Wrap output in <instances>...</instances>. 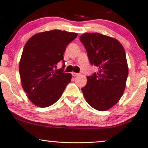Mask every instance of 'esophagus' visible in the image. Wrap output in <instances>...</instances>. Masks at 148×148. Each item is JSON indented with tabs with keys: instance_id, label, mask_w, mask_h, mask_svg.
Wrapping results in <instances>:
<instances>
[{
	"instance_id": "esophagus-1",
	"label": "esophagus",
	"mask_w": 148,
	"mask_h": 148,
	"mask_svg": "<svg viewBox=\"0 0 148 148\" xmlns=\"http://www.w3.org/2000/svg\"><path fill=\"white\" fill-rule=\"evenodd\" d=\"M79 75V73H75V72H73L72 73V75L74 76V77Z\"/></svg>"
}]
</instances>
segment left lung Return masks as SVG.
Returning a JSON list of instances; mask_svg holds the SVG:
<instances>
[{
	"label": "left lung",
	"mask_w": 148,
	"mask_h": 148,
	"mask_svg": "<svg viewBox=\"0 0 148 148\" xmlns=\"http://www.w3.org/2000/svg\"><path fill=\"white\" fill-rule=\"evenodd\" d=\"M90 64L98 71L87 77L81 88L86 101L98 111L108 110L124 92L129 69L125 49L114 38L100 33H84L80 37Z\"/></svg>",
	"instance_id": "8db88e82"
}]
</instances>
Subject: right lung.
I'll return each mask as SVG.
<instances>
[{"instance_id": "obj_1", "label": "right lung", "mask_w": 148, "mask_h": 148, "mask_svg": "<svg viewBox=\"0 0 148 148\" xmlns=\"http://www.w3.org/2000/svg\"><path fill=\"white\" fill-rule=\"evenodd\" d=\"M77 33L52 30L34 35L26 42L19 64L21 85L29 100L40 108L54 104L71 82V73L55 69L64 62L67 46Z\"/></svg>"}]
</instances>
